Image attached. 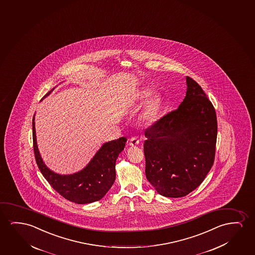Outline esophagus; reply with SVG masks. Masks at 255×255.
<instances>
[{"mask_svg": "<svg viewBox=\"0 0 255 255\" xmlns=\"http://www.w3.org/2000/svg\"><path fill=\"white\" fill-rule=\"evenodd\" d=\"M140 143V140L136 138V137H132L129 140L130 146H136L138 144Z\"/></svg>", "mask_w": 255, "mask_h": 255, "instance_id": "esophagus-1", "label": "esophagus"}]
</instances>
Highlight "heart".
<instances>
[{"label":"heart","instance_id":"obj_1","mask_svg":"<svg viewBox=\"0 0 255 255\" xmlns=\"http://www.w3.org/2000/svg\"><path fill=\"white\" fill-rule=\"evenodd\" d=\"M151 91L148 89H143L138 94L139 100H146L150 96ZM161 108V99L159 95H154L147 102L146 108L144 109L143 118L148 122H153L157 118L158 115L160 113Z\"/></svg>","mask_w":255,"mask_h":255}]
</instances>
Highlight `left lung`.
Instances as JSON below:
<instances>
[{"mask_svg":"<svg viewBox=\"0 0 255 255\" xmlns=\"http://www.w3.org/2000/svg\"><path fill=\"white\" fill-rule=\"evenodd\" d=\"M186 83L178 108L145 131L146 177L163 197H184L197 189L215 158V108L195 80L186 77Z\"/></svg>","mask_w":255,"mask_h":255,"instance_id":"1","label":"left lung"}]
</instances>
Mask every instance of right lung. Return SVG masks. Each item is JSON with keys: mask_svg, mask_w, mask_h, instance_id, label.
<instances>
[{"mask_svg": "<svg viewBox=\"0 0 255 255\" xmlns=\"http://www.w3.org/2000/svg\"><path fill=\"white\" fill-rule=\"evenodd\" d=\"M34 121L33 117V147L36 164L50 186L65 199L75 204L84 205L101 200L115 183V161L125 147L127 138L121 137L103 144L89 163L79 172L60 175L50 170L41 158L36 144Z\"/></svg>", "mask_w": 255, "mask_h": 255, "instance_id": "obj_1", "label": "right lung"}]
</instances>
